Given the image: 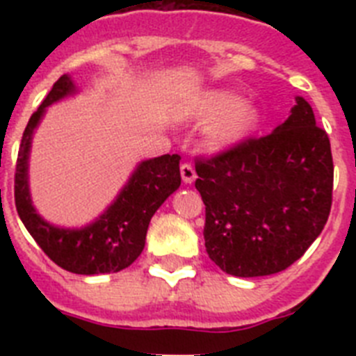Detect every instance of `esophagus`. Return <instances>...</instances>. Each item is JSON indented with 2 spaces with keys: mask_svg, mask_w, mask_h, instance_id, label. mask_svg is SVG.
Wrapping results in <instances>:
<instances>
[{
  "mask_svg": "<svg viewBox=\"0 0 356 356\" xmlns=\"http://www.w3.org/2000/svg\"><path fill=\"white\" fill-rule=\"evenodd\" d=\"M180 172H181V180H184L185 184H193V181L196 180V171H194V168L191 165V163H181Z\"/></svg>",
  "mask_w": 356,
  "mask_h": 356,
  "instance_id": "34e87169",
  "label": "esophagus"
}]
</instances>
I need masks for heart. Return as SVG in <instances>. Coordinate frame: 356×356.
Wrapping results in <instances>:
<instances>
[{"label": "heart", "mask_w": 356, "mask_h": 356, "mask_svg": "<svg viewBox=\"0 0 356 356\" xmlns=\"http://www.w3.org/2000/svg\"><path fill=\"white\" fill-rule=\"evenodd\" d=\"M185 118L209 121L203 130V146L219 153L248 139L262 122V112L257 105L242 102L232 90L216 89L200 94L184 110Z\"/></svg>", "instance_id": "heart-1"}]
</instances>
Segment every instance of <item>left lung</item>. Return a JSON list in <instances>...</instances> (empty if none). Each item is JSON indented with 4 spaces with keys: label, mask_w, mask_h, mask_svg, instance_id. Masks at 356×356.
Here are the masks:
<instances>
[{
    "label": "left lung",
    "mask_w": 356,
    "mask_h": 356,
    "mask_svg": "<svg viewBox=\"0 0 356 356\" xmlns=\"http://www.w3.org/2000/svg\"><path fill=\"white\" fill-rule=\"evenodd\" d=\"M196 172L207 253L228 275L285 271L328 221L332 147L303 97H296L289 119L273 134L196 159Z\"/></svg>",
    "instance_id": "left-lung-1"
}]
</instances>
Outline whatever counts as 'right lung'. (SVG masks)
Wrapping results in <instances>:
<instances>
[{"mask_svg":"<svg viewBox=\"0 0 356 356\" xmlns=\"http://www.w3.org/2000/svg\"><path fill=\"white\" fill-rule=\"evenodd\" d=\"M69 74H62L33 112L24 128L15 163L14 197L19 217L40 250L62 269L76 275H103L127 269L137 260L146 244L151 217L180 187V155H162L137 165L128 184L105 213L80 229L58 228L46 222L31 205L28 188V156L31 135L46 106L74 94Z\"/></svg>","mask_w":356,"mask_h":356,"instance_id":"add662e5","label":"right lung"}]
</instances>
